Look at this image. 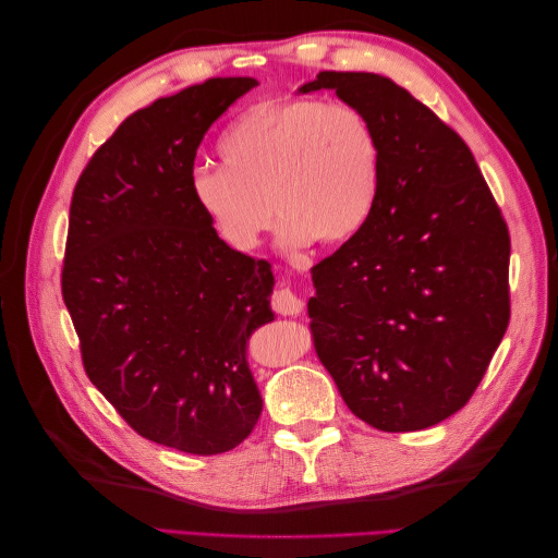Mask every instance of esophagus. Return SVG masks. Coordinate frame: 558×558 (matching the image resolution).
Masks as SVG:
<instances>
[{
  "instance_id": "esophagus-1",
  "label": "esophagus",
  "mask_w": 558,
  "mask_h": 558,
  "mask_svg": "<svg viewBox=\"0 0 558 558\" xmlns=\"http://www.w3.org/2000/svg\"><path fill=\"white\" fill-rule=\"evenodd\" d=\"M272 310L277 314H283V316L286 314L293 316V314L302 312V300H300V295L293 289H289V286H283V289H277L272 293Z\"/></svg>"
}]
</instances>
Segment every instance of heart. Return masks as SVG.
Here are the masks:
<instances>
[{
    "label": "heart",
    "instance_id": "1",
    "mask_svg": "<svg viewBox=\"0 0 558 558\" xmlns=\"http://www.w3.org/2000/svg\"><path fill=\"white\" fill-rule=\"evenodd\" d=\"M223 167H195L191 195L228 246L256 248L281 218L286 248L342 244L375 209L379 137L344 102L275 97L244 109L218 140Z\"/></svg>",
    "mask_w": 558,
    "mask_h": 558
}]
</instances>
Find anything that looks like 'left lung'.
I'll return each instance as SVG.
<instances>
[{
  "mask_svg": "<svg viewBox=\"0 0 558 558\" xmlns=\"http://www.w3.org/2000/svg\"><path fill=\"white\" fill-rule=\"evenodd\" d=\"M381 148L367 223L312 267V337L347 408L377 430L440 424L475 393L510 324V230L468 144L391 78L318 72Z\"/></svg>",
  "mask_w": 558,
  "mask_h": 558,
  "instance_id": "left-lung-1",
  "label": "left lung"
}]
</instances>
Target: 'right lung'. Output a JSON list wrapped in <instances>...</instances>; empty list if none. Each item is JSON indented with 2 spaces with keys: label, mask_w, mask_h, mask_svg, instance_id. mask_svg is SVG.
<instances>
[{
  "label": "right lung",
  "mask_w": 558,
  "mask_h": 558,
  "mask_svg": "<svg viewBox=\"0 0 558 558\" xmlns=\"http://www.w3.org/2000/svg\"><path fill=\"white\" fill-rule=\"evenodd\" d=\"M256 86L209 78L134 111L70 207L62 298L88 379L134 433L197 456L238 447L263 410L246 342L275 318L272 269L230 248L191 195L199 142Z\"/></svg>",
  "instance_id": "add662e5"
}]
</instances>
